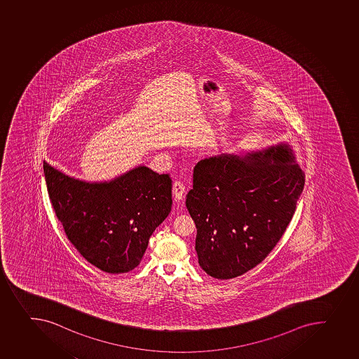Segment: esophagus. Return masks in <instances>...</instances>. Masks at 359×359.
I'll return each instance as SVG.
<instances>
[{
	"instance_id": "esophagus-1",
	"label": "esophagus",
	"mask_w": 359,
	"mask_h": 359,
	"mask_svg": "<svg viewBox=\"0 0 359 359\" xmlns=\"http://www.w3.org/2000/svg\"><path fill=\"white\" fill-rule=\"evenodd\" d=\"M172 196L176 202H182L184 199L185 187L182 182L176 181L172 185Z\"/></svg>"
}]
</instances>
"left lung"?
<instances>
[{"mask_svg":"<svg viewBox=\"0 0 359 359\" xmlns=\"http://www.w3.org/2000/svg\"><path fill=\"white\" fill-rule=\"evenodd\" d=\"M303 187L287 142L196 164L185 205L197 229L199 266L219 280L255 269L285 233Z\"/></svg>","mask_w":359,"mask_h":359,"instance_id":"1","label":"left lung"}]
</instances>
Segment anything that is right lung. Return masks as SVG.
Returning a JSON list of instances; mask_svg holds the SVG:
<instances>
[{
	"label": "right lung",
	"mask_w": 359,
	"mask_h": 359,
	"mask_svg": "<svg viewBox=\"0 0 359 359\" xmlns=\"http://www.w3.org/2000/svg\"><path fill=\"white\" fill-rule=\"evenodd\" d=\"M46 187L69 241L106 273L135 269L170 213L171 178L139 165L111 181L79 180L44 161Z\"/></svg>",
	"instance_id": "obj_1"
}]
</instances>
